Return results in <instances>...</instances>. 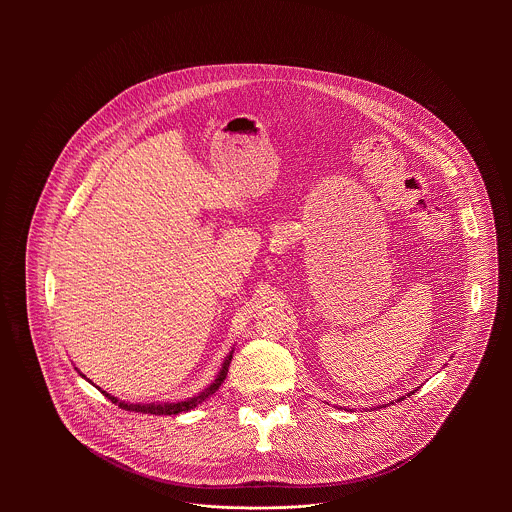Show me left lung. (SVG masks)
<instances>
[{
	"label": "left lung",
	"instance_id": "8db88e82",
	"mask_svg": "<svg viewBox=\"0 0 512 512\" xmlns=\"http://www.w3.org/2000/svg\"><path fill=\"white\" fill-rule=\"evenodd\" d=\"M410 394H414V392H408V394H406V396H410ZM406 396H402V398H398V402H400V400H404V398H406ZM390 404H394V402H390ZM380 408H386V404H382V406H380Z\"/></svg>",
	"mask_w": 512,
	"mask_h": 512
}]
</instances>
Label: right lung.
<instances>
[{"mask_svg":"<svg viewBox=\"0 0 512 512\" xmlns=\"http://www.w3.org/2000/svg\"><path fill=\"white\" fill-rule=\"evenodd\" d=\"M232 353H234V349L224 357L219 374L215 376V380H213L203 392H199V394H195V396H191V398H185V400H177V402H149V404H138V402H136V404H130V402H126V400H118L116 396L108 394L106 390H100L98 386H96V388H98L108 400H112L114 404H118V406L124 408V410L140 412V414H155V416H177V414H183V412H189V410L197 408L199 404H203L209 396H213V394L219 390L220 384L224 382V378H226V374H228V366H230V361H232ZM76 370H78V368H76ZM78 374H80L82 378H86L80 370H78ZM88 382H90V380H88Z\"/></svg>","mask_w":512,"mask_h":512,"instance_id":"add662e5","label":"right lung"}]
</instances>
